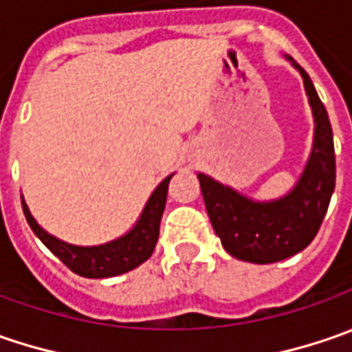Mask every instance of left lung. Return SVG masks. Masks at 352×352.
<instances>
[{
	"instance_id": "8db88e82",
	"label": "left lung",
	"mask_w": 352,
	"mask_h": 352,
	"mask_svg": "<svg viewBox=\"0 0 352 352\" xmlns=\"http://www.w3.org/2000/svg\"><path fill=\"white\" fill-rule=\"evenodd\" d=\"M296 67L303 76L315 118L311 157L296 189L274 203H254L199 173L206 212L224 250L252 264L280 262L307 248L319 232L335 189V147L327 110L309 74Z\"/></svg>"
}]
</instances>
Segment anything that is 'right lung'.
Returning <instances> with one entry per match:
<instances>
[{
  "mask_svg": "<svg viewBox=\"0 0 352 352\" xmlns=\"http://www.w3.org/2000/svg\"><path fill=\"white\" fill-rule=\"evenodd\" d=\"M171 177H165L163 183L153 191L149 197L144 214L130 230L126 236L118 238L110 244H102V246H72L67 242H60L51 234H47L35 219L31 217L29 208L23 201L25 219L29 222L31 230L41 238V242L51 250V252L72 270L74 274L82 276V278H112L126 274L140 264H144L147 258L153 254L155 242L160 238V222L161 214L165 210V201H167V189H169V181Z\"/></svg>",
  "mask_w": 352,
  "mask_h": 352,
  "instance_id": "1",
  "label": "right lung"
}]
</instances>
